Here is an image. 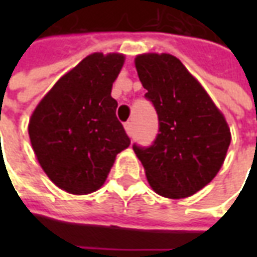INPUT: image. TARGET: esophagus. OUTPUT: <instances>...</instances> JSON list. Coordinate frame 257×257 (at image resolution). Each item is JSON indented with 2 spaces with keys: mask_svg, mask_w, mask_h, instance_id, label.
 I'll use <instances>...</instances> for the list:
<instances>
[{
  "mask_svg": "<svg viewBox=\"0 0 257 257\" xmlns=\"http://www.w3.org/2000/svg\"><path fill=\"white\" fill-rule=\"evenodd\" d=\"M123 128H125V132H126L128 136H132V135H134V125H132V122H125Z\"/></svg>",
  "mask_w": 257,
  "mask_h": 257,
  "instance_id": "obj_1",
  "label": "esophagus"
}]
</instances>
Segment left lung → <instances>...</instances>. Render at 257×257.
<instances>
[{
	"label": "left lung",
	"mask_w": 257,
	"mask_h": 257,
	"mask_svg": "<svg viewBox=\"0 0 257 257\" xmlns=\"http://www.w3.org/2000/svg\"><path fill=\"white\" fill-rule=\"evenodd\" d=\"M135 67L156 107L160 134L134 146L150 187L165 198L191 197L220 171L231 142L223 112L198 79L171 53H142Z\"/></svg>",
	"instance_id": "left-lung-1"
}]
</instances>
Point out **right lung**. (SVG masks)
I'll return each mask as SVG.
<instances>
[{"instance_id":"1","label":"right lung","mask_w":257,"mask_h":257,"mask_svg":"<svg viewBox=\"0 0 257 257\" xmlns=\"http://www.w3.org/2000/svg\"><path fill=\"white\" fill-rule=\"evenodd\" d=\"M122 53L95 52L58 79L29 121L37 161L59 189L74 195L99 190L131 140L115 115L114 81Z\"/></svg>"}]
</instances>
